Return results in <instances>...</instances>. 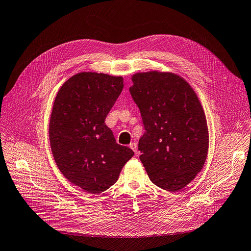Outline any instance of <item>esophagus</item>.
<instances>
[{
	"label": "esophagus",
	"instance_id": "1",
	"mask_svg": "<svg viewBox=\"0 0 251 251\" xmlns=\"http://www.w3.org/2000/svg\"><path fill=\"white\" fill-rule=\"evenodd\" d=\"M129 148L134 151V153H137V151H138V145L136 143H130L129 144Z\"/></svg>",
	"mask_w": 251,
	"mask_h": 251
}]
</instances>
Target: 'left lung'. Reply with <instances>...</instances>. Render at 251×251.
I'll return each mask as SVG.
<instances>
[{"label": "left lung", "mask_w": 251, "mask_h": 251, "mask_svg": "<svg viewBox=\"0 0 251 251\" xmlns=\"http://www.w3.org/2000/svg\"><path fill=\"white\" fill-rule=\"evenodd\" d=\"M129 92L140 108L146 132L139 142L140 160L150 180L175 192L202 170L209 130L198 96L182 76L151 70L131 76Z\"/></svg>", "instance_id": "left-lung-1"}]
</instances>
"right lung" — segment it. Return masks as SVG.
I'll list each match as a JSON object with an SVG mask.
<instances>
[{"label": "right lung", "mask_w": 251, "mask_h": 251, "mask_svg": "<svg viewBox=\"0 0 251 251\" xmlns=\"http://www.w3.org/2000/svg\"><path fill=\"white\" fill-rule=\"evenodd\" d=\"M123 88V76L79 72L63 83L53 103L49 140L55 163L70 183L90 194L111 187L133 156L104 124Z\"/></svg>", "instance_id": "1"}]
</instances>
